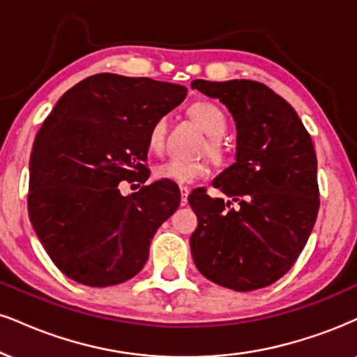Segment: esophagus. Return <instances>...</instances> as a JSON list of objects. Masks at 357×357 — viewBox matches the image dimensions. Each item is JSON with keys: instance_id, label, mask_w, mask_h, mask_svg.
<instances>
[{"instance_id": "1", "label": "esophagus", "mask_w": 357, "mask_h": 357, "mask_svg": "<svg viewBox=\"0 0 357 357\" xmlns=\"http://www.w3.org/2000/svg\"><path fill=\"white\" fill-rule=\"evenodd\" d=\"M178 192H180V205H187L188 192H190V190H188L187 187H180Z\"/></svg>"}]
</instances>
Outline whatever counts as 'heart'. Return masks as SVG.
Listing matches in <instances>:
<instances>
[{"mask_svg":"<svg viewBox=\"0 0 357 357\" xmlns=\"http://www.w3.org/2000/svg\"><path fill=\"white\" fill-rule=\"evenodd\" d=\"M193 121L204 129L210 137H220L227 130V116L222 107L210 100H199L188 109ZM167 119L160 117L153 122L147 135V145L152 152H162L165 140ZM206 152L215 162L225 158V151L217 139H210L206 144ZM208 175V164L205 160H183V158H169L155 167V177L160 180L187 185Z\"/></svg>","mask_w":357,"mask_h":357,"instance_id":"b5f03b06","label":"heart"}]
</instances>
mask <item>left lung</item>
Here are the masks:
<instances>
[{
  "label": "left lung",
  "mask_w": 357,
  "mask_h": 357,
  "mask_svg": "<svg viewBox=\"0 0 357 357\" xmlns=\"http://www.w3.org/2000/svg\"><path fill=\"white\" fill-rule=\"evenodd\" d=\"M192 89L225 104L238 130L236 162L213 180L228 200L199 188L188 197L199 218L193 261L225 288H265L291 270L318 217L313 140L291 105L261 82L195 79Z\"/></svg>",
  "instance_id": "8db88e82"
}]
</instances>
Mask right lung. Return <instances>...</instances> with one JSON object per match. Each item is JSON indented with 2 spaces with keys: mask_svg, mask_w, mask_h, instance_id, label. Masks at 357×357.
Wrapping results in <instances>:
<instances>
[{
  "mask_svg": "<svg viewBox=\"0 0 357 357\" xmlns=\"http://www.w3.org/2000/svg\"><path fill=\"white\" fill-rule=\"evenodd\" d=\"M185 96L178 84L100 73L64 92L43 122L29 158L28 213L68 278L104 288L144 268L180 193L158 180L124 197L121 182L149 178V130Z\"/></svg>",
  "mask_w": 357,
  "mask_h": 357,
  "instance_id": "obj_1",
  "label": "right lung"
}]
</instances>
